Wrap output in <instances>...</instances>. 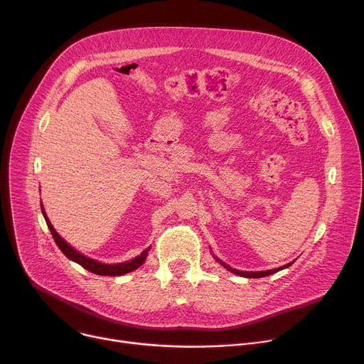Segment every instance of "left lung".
<instances>
[{
	"instance_id": "1",
	"label": "left lung",
	"mask_w": 364,
	"mask_h": 364,
	"mask_svg": "<svg viewBox=\"0 0 364 364\" xmlns=\"http://www.w3.org/2000/svg\"><path fill=\"white\" fill-rule=\"evenodd\" d=\"M215 260L216 262H220L225 269H228V271H231L232 274H235V275H240V277H245V278H262V277H266V275H271V274H275V272H278V271H281V269H284V268H288L289 264L291 263H288V264H285V266H281V268H277V269H271V271H259V272H245V271H238V269H232L231 266H228L227 263H224L223 260H220L218 257H215Z\"/></svg>"
}]
</instances>
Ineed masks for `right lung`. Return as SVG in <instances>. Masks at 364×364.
<instances>
[{
    "label": "right lung",
    "instance_id": "1",
    "mask_svg": "<svg viewBox=\"0 0 364 364\" xmlns=\"http://www.w3.org/2000/svg\"><path fill=\"white\" fill-rule=\"evenodd\" d=\"M41 209H42L43 218H45V221H46V225H48V228H50V231H51V234H53V237H54V241L57 243V246L60 247V250H61L70 260L79 263L80 266H83L85 269L93 272V274H96V275H105V277H107V275H112V277L124 275V274H127V272H132V271L137 269L139 266H141V264L144 263V260H146V256H148L149 249L143 250L137 257H134V259H132V260H129V262H124V263H111V264H109V263H101V262H98V260H93V259H90V257H87V256H85V255L79 253L77 250L73 249L64 238H61V237L58 235V232L54 230V227H53V224L50 223V220H48V216H46V213H45V210H43L42 203H41Z\"/></svg>",
    "mask_w": 364,
    "mask_h": 364
}]
</instances>
